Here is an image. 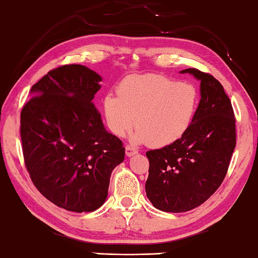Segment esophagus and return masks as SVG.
Returning a JSON list of instances; mask_svg holds the SVG:
<instances>
[{"instance_id": "obj_1", "label": "esophagus", "mask_w": 258, "mask_h": 258, "mask_svg": "<svg viewBox=\"0 0 258 258\" xmlns=\"http://www.w3.org/2000/svg\"><path fill=\"white\" fill-rule=\"evenodd\" d=\"M125 152H126V156H127V157H132V156L138 154L137 149H134V148L130 147V146H126L125 147Z\"/></svg>"}]
</instances>
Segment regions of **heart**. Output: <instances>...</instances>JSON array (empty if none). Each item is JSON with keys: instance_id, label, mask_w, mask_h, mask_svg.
<instances>
[{"instance_id": "heart-1", "label": "heart", "mask_w": 258, "mask_h": 258, "mask_svg": "<svg viewBox=\"0 0 258 258\" xmlns=\"http://www.w3.org/2000/svg\"><path fill=\"white\" fill-rule=\"evenodd\" d=\"M200 93L189 82L160 74L133 75L120 83L118 97L103 99V111L110 132L123 138L138 128L134 145L167 147L180 141L198 111Z\"/></svg>"}]
</instances>
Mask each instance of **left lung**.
<instances>
[{"mask_svg": "<svg viewBox=\"0 0 258 258\" xmlns=\"http://www.w3.org/2000/svg\"><path fill=\"white\" fill-rule=\"evenodd\" d=\"M200 82V102L191 127L174 145L147 152V197L163 212L182 213L200 206L228 172L235 148L232 104L216 78L195 68L181 71Z\"/></svg>", "mask_w": 258, "mask_h": 258, "instance_id": "obj_1", "label": "left lung"}]
</instances>
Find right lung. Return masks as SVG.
<instances>
[{
  "instance_id": "right-lung-1",
  "label": "right lung",
  "mask_w": 258,
  "mask_h": 258,
  "mask_svg": "<svg viewBox=\"0 0 258 258\" xmlns=\"http://www.w3.org/2000/svg\"><path fill=\"white\" fill-rule=\"evenodd\" d=\"M102 77L82 64L53 69L34 84L21 110L25 165L37 190L71 212L97 211L125 148L92 100Z\"/></svg>"
}]
</instances>
